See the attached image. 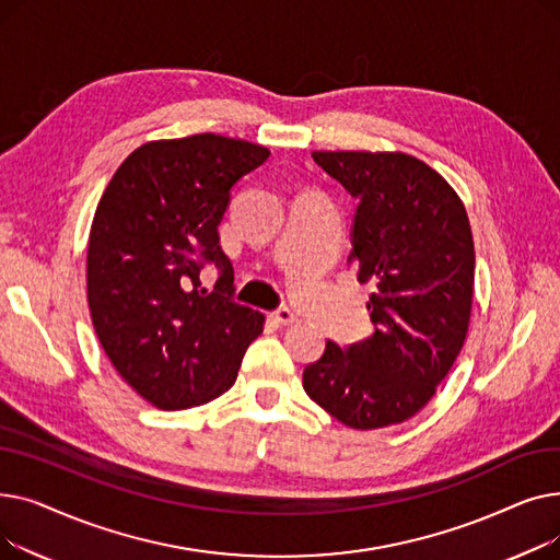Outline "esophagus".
Masks as SVG:
<instances>
[{"instance_id":"esophagus-1","label":"esophagus","mask_w":560,"mask_h":560,"mask_svg":"<svg viewBox=\"0 0 560 560\" xmlns=\"http://www.w3.org/2000/svg\"><path fill=\"white\" fill-rule=\"evenodd\" d=\"M270 319L275 322V325H292V322H295L298 319V315L295 313H292L290 308H285V306H281V308H277L275 313H270Z\"/></svg>"}]
</instances>
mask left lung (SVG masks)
<instances>
[{
	"instance_id": "8db88e82",
	"label": "left lung",
	"mask_w": 560,
	"mask_h": 560,
	"mask_svg": "<svg viewBox=\"0 0 560 560\" xmlns=\"http://www.w3.org/2000/svg\"><path fill=\"white\" fill-rule=\"evenodd\" d=\"M359 199L347 262L374 283V334L327 342L304 370L306 395L345 427L401 424L431 401L467 338L475 241L447 179L404 152H313Z\"/></svg>"
}]
</instances>
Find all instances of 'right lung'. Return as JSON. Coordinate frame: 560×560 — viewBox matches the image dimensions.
<instances>
[{
    "instance_id": "add662e5",
    "label": "right lung",
    "mask_w": 560,
    "mask_h": 560,
    "mask_svg": "<svg viewBox=\"0 0 560 560\" xmlns=\"http://www.w3.org/2000/svg\"><path fill=\"white\" fill-rule=\"evenodd\" d=\"M268 156V147L218 133L150 140L97 203L85 258L93 327L117 374L161 410L226 393L262 334L265 315L229 298L218 226L231 186ZM206 259L223 268L213 293L198 283Z\"/></svg>"
}]
</instances>
